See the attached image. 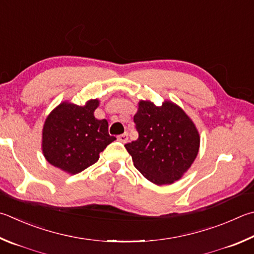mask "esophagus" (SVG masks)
Here are the masks:
<instances>
[{"instance_id":"esophagus-1","label":"esophagus","mask_w":254,"mask_h":254,"mask_svg":"<svg viewBox=\"0 0 254 254\" xmlns=\"http://www.w3.org/2000/svg\"><path fill=\"white\" fill-rule=\"evenodd\" d=\"M118 139L121 141V142H123V143H127V140H128V134L127 132H124L123 134H121V135H119L118 136Z\"/></svg>"}]
</instances>
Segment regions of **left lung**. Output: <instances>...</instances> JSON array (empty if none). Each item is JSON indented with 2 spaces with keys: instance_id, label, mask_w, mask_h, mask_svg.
<instances>
[{
  "instance_id": "1",
  "label": "left lung",
  "mask_w": 254,
  "mask_h": 254,
  "mask_svg": "<svg viewBox=\"0 0 254 254\" xmlns=\"http://www.w3.org/2000/svg\"><path fill=\"white\" fill-rule=\"evenodd\" d=\"M139 133L126 144L134 167L158 186L171 184L191 167L199 152L196 127L182 109L165 101L161 107L141 101L133 118Z\"/></svg>"
}]
</instances>
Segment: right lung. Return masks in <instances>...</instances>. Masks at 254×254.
<instances>
[{
	"instance_id": "add662e5",
	"label": "right lung",
	"mask_w": 254,
	"mask_h": 254,
	"mask_svg": "<svg viewBox=\"0 0 254 254\" xmlns=\"http://www.w3.org/2000/svg\"><path fill=\"white\" fill-rule=\"evenodd\" d=\"M98 105V100L87 101L84 107L64 102L52 111L43 127L42 149L48 162L76 174L94 164L117 140L109 134L107 120L94 117Z\"/></svg>"
}]
</instances>
